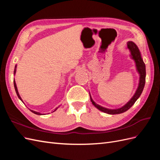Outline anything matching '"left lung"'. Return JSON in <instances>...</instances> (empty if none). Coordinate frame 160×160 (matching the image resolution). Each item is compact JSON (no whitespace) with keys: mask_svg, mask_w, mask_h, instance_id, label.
I'll use <instances>...</instances> for the list:
<instances>
[{"mask_svg":"<svg viewBox=\"0 0 160 160\" xmlns=\"http://www.w3.org/2000/svg\"><path fill=\"white\" fill-rule=\"evenodd\" d=\"M128 48L131 52V55H132V59L135 62L137 70L140 75L139 86H138L136 92H135V95L133 96V98L130 99L129 102L127 104H125L124 106H123L122 108H121L118 109H109L101 107V106L96 104L91 98V102L93 104L95 107H96L100 111H103V112H105L106 113L111 114V115L119 114V113H122L125 112V111H128L135 103V101H136L137 99L139 98V96L141 95L142 91H143V88H144L145 83H146V65H145L144 62L143 61V60L142 59L141 54H140V52L138 49V47L136 46V45H135L134 42H133L132 41H129L128 42Z\"/></svg>","mask_w":160,"mask_h":160,"instance_id":"obj_1","label":"left lung"}]
</instances>
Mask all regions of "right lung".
Instances as JSON below:
<instances>
[{"label": "right lung", "instance_id": "add662e5", "mask_svg": "<svg viewBox=\"0 0 160 160\" xmlns=\"http://www.w3.org/2000/svg\"><path fill=\"white\" fill-rule=\"evenodd\" d=\"M16 69H17V65L15 66V67H14V73L15 74V72H16ZM14 89H15V91H16V93H17V96L18 97V98L20 99L21 101H22V99H21V98L20 97V95H19V94H18V90H17V85H16V83H15V81H14ZM57 108H56L54 111H52V112H54L55 111H56V109H57ZM31 111H32V113H35V114H37V115H42V114H41V113H38V112H36V111H32V110H31Z\"/></svg>", "mask_w": 160, "mask_h": 160}]
</instances>
